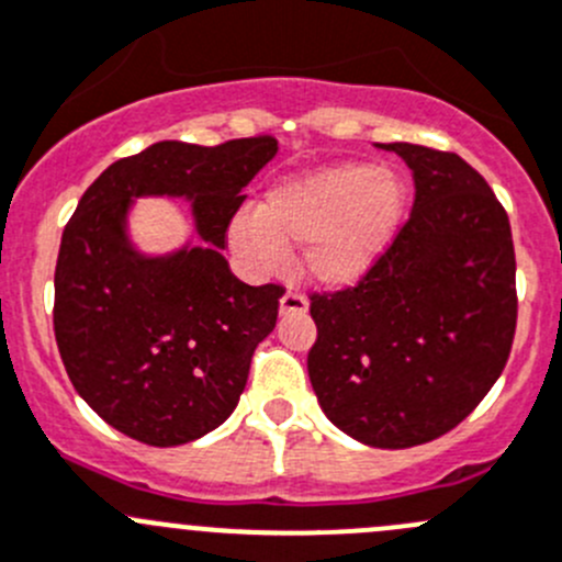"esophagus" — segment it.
Returning a JSON list of instances; mask_svg holds the SVG:
<instances>
[{"instance_id": "obj_1", "label": "esophagus", "mask_w": 562, "mask_h": 562, "mask_svg": "<svg viewBox=\"0 0 562 562\" xmlns=\"http://www.w3.org/2000/svg\"><path fill=\"white\" fill-rule=\"evenodd\" d=\"M280 310L282 313H307V296L299 293L296 288H288L285 296L280 299Z\"/></svg>"}]
</instances>
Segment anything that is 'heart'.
<instances>
[{
	"label": "heart",
	"mask_w": 562,
	"mask_h": 562,
	"mask_svg": "<svg viewBox=\"0 0 562 562\" xmlns=\"http://www.w3.org/2000/svg\"><path fill=\"white\" fill-rule=\"evenodd\" d=\"M406 187L386 167L337 161L293 172L266 192L258 211H241L231 241L260 269L304 244V269L326 285L359 280L390 247Z\"/></svg>",
	"instance_id": "obj_1"
}]
</instances>
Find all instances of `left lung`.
Segmentation results:
<instances>
[{
    "label": "left lung",
    "mask_w": 562,
    "mask_h": 562,
    "mask_svg": "<svg viewBox=\"0 0 562 562\" xmlns=\"http://www.w3.org/2000/svg\"><path fill=\"white\" fill-rule=\"evenodd\" d=\"M414 205L353 288L313 293L307 373L321 408L370 448L401 450L453 431L486 397L516 331L510 222L461 156L392 143Z\"/></svg>",
    "instance_id": "8db88e82"
}]
</instances>
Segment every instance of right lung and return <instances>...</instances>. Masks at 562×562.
<instances>
[{"label": "right lung", "mask_w": 562, "mask_h": 562, "mask_svg": "<svg viewBox=\"0 0 562 562\" xmlns=\"http://www.w3.org/2000/svg\"><path fill=\"white\" fill-rule=\"evenodd\" d=\"M274 154V136L156 143L106 167L65 225L54 271L59 357L76 392L125 437L176 448L236 408L285 288L241 282L222 249L241 189ZM161 193L193 200L204 241L150 259L124 222L136 196Z\"/></svg>", "instance_id": "1"}]
</instances>
